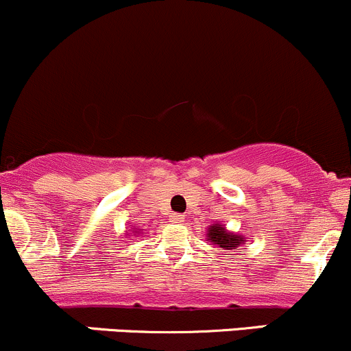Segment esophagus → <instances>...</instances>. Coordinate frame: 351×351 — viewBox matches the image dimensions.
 Listing matches in <instances>:
<instances>
[{
  "label": "esophagus",
  "mask_w": 351,
  "mask_h": 351,
  "mask_svg": "<svg viewBox=\"0 0 351 351\" xmlns=\"http://www.w3.org/2000/svg\"><path fill=\"white\" fill-rule=\"evenodd\" d=\"M171 221L173 222H183V221H185V217H183V215H180V214H173Z\"/></svg>",
  "instance_id": "34e87169"
}]
</instances>
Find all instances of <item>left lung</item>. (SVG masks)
Here are the masks:
<instances>
[{
    "label": "left lung",
    "instance_id": "8db88e82",
    "mask_svg": "<svg viewBox=\"0 0 351 351\" xmlns=\"http://www.w3.org/2000/svg\"><path fill=\"white\" fill-rule=\"evenodd\" d=\"M207 236L208 239H210V243L217 244V246L224 247V250H234L236 246L244 243V238H241V236L229 234V232L219 224L210 226V229L207 231Z\"/></svg>",
    "mask_w": 351,
    "mask_h": 351
}]
</instances>
